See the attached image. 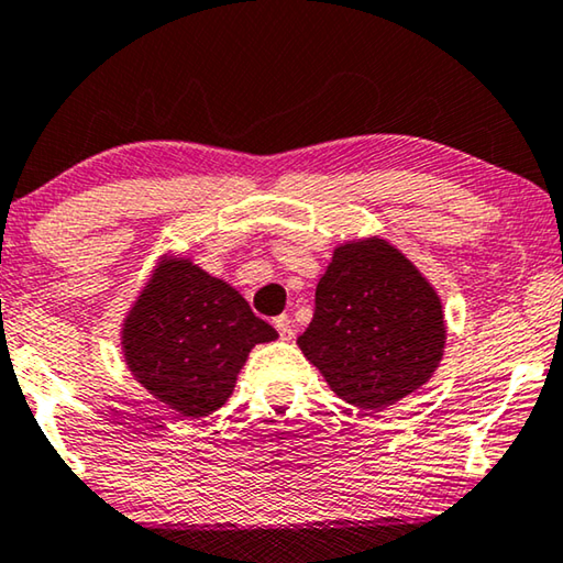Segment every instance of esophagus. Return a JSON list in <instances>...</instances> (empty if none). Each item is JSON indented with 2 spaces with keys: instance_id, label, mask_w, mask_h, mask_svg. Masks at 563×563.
I'll return each mask as SVG.
<instances>
[{
  "instance_id": "esophagus-1",
  "label": "esophagus",
  "mask_w": 563,
  "mask_h": 563,
  "mask_svg": "<svg viewBox=\"0 0 563 563\" xmlns=\"http://www.w3.org/2000/svg\"><path fill=\"white\" fill-rule=\"evenodd\" d=\"M273 325L278 328L280 341H292V335H296V330H292V320L288 316H278L273 320Z\"/></svg>"
}]
</instances>
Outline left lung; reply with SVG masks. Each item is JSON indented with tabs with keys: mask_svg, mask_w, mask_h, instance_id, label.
<instances>
[{
	"mask_svg": "<svg viewBox=\"0 0 563 563\" xmlns=\"http://www.w3.org/2000/svg\"><path fill=\"white\" fill-rule=\"evenodd\" d=\"M298 345L338 398L383 410L416 394L439 368L441 298L388 240H347L318 280L316 313Z\"/></svg>",
	"mask_w": 563,
	"mask_h": 563,
	"instance_id": "obj_1",
	"label": "left lung"
}]
</instances>
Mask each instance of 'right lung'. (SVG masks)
Wrapping results in <instances>:
<instances>
[{"label":"right lung","instance_id":"1","mask_svg":"<svg viewBox=\"0 0 563 563\" xmlns=\"http://www.w3.org/2000/svg\"><path fill=\"white\" fill-rule=\"evenodd\" d=\"M120 338L130 373L159 404L183 418H205L233 396L247 353L275 341L278 330L233 285L190 257L163 255Z\"/></svg>","mask_w":563,"mask_h":563}]
</instances>
